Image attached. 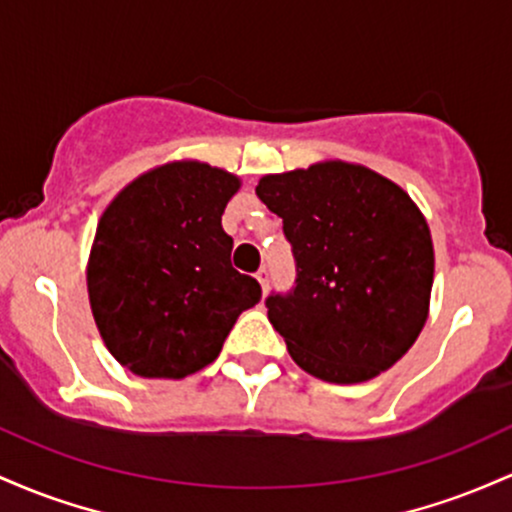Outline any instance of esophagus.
<instances>
[{
  "instance_id": "esophagus-1",
  "label": "esophagus",
  "mask_w": 512,
  "mask_h": 512,
  "mask_svg": "<svg viewBox=\"0 0 512 512\" xmlns=\"http://www.w3.org/2000/svg\"><path fill=\"white\" fill-rule=\"evenodd\" d=\"M256 280L261 283L263 292H268V287H271V278H268V268H261V271L256 273Z\"/></svg>"
}]
</instances>
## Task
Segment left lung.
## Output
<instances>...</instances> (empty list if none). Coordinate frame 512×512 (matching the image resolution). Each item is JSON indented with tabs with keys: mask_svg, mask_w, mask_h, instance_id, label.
I'll use <instances>...</instances> for the list:
<instances>
[{
	"mask_svg": "<svg viewBox=\"0 0 512 512\" xmlns=\"http://www.w3.org/2000/svg\"><path fill=\"white\" fill-rule=\"evenodd\" d=\"M256 195L295 256V287L266 300L292 360L333 384L389 370L416 343L433 287V239L409 193L360 164L321 162L263 176Z\"/></svg>",
	"mask_w": 512,
	"mask_h": 512,
	"instance_id": "left-lung-1",
	"label": "left lung"
}]
</instances>
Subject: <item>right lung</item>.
I'll list each match as a JSON object with an SVG mask.
<instances>
[{"mask_svg": "<svg viewBox=\"0 0 512 512\" xmlns=\"http://www.w3.org/2000/svg\"><path fill=\"white\" fill-rule=\"evenodd\" d=\"M237 176L171 162L125 186L101 215L86 287L103 343L140 377L181 380L220 355L261 285L232 268L222 212Z\"/></svg>", "mask_w": 512, "mask_h": 512, "instance_id": "add662e5", "label": "right lung"}]
</instances>
